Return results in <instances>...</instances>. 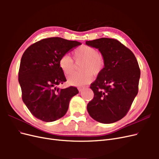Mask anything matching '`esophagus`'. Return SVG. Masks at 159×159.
Returning a JSON list of instances; mask_svg holds the SVG:
<instances>
[{"label": "esophagus", "instance_id": "esophagus-1", "mask_svg": "<svg viewBox=\"0 0 159 159\" xmlns=\"http://www.w3.org/2000/svg\"><path fill=\"white\" fill-rule=\"evenodd\" d=\"M85 89V87H83V88H78V90H79V91H80H80H82L83 89Z\"/></svg>", "mask_w": 159, "mask_h": 159}]
</instances>
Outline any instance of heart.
I'll use <instances>...</instances> for the list:
<instances>
[{
	"instance_id": "1",
	"label": "heart",
	"mask_w": 159,
	"mask_h": 159,
	"mask_svg": "<svg viewBox=\"0 0 159 159\" xmlns=\"http://www.w3.org/2000/svg\"><path fill=\"white\" fill-rule=\"evenodd\" d=\"M74 59L77 64H80L81 73L75 74L68 78V83L71 85L82 86L92 81L93 75L98 76L104 70L105 61L103 56L95 48L88 45L78 47L73 53ZM60 68L66 76L74 73L75 64L73 59L68 55L60 57L58 61Z\"/></svg>"
}]
</instances>
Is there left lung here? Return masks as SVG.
I'll return each mask as SVG.
<instances>
[{
  "label": "left lung",
  "mask_w": 159,
  "mask_h": 159,
  "mask_svg": "<svg viewBox=\"0 0 159 159\" xmlns=\"http://www.w3.org/2000/svg\"><path fill=\"white\" fill-rule=\"evenodd\" d=\"M85 44L98 48L105 61L102 73L91 84L94 97L88 104V111L98 122H116L127 115L138 93V61L131 50L114 38H102Z\"/></svg>",
  "instance_id": "left-lung-1"
}]
</instances>
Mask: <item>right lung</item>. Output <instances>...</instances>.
<instances>
[{
    "instance_id": "1",
    "label": "right lung",
    "mask_w": 159,
    "mask_h": 159,
    "mask_svg": "<svg viewBox=\"0 0 159 159\" xmlns=\"http://www.w3.org/2000/svg\"><path fill=\"white\" fill-rule=\"evenodd\" d=\"M79 45L78 41L52 37L35 42L24 52L18 71L22 101L42 121L52 122L64 116L71 98L79 93L73 86L56 88L66 81L59 59Z\"/></svg>"
}]
</instances>
